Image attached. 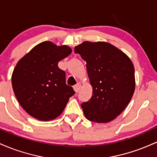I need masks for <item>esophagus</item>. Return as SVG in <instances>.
Here are the masks:
<instances>
[{
  "instance_id": "1",
  "label": "esophagus",
  "mask_w": 157,
  "mask_h": 157,
  "mask_svg": "<svg viewBox=\"0 0 157 157\" xmlns=\"http://www.w3.org/2000/svg\"><path fill=\"white\" fill-rule=\"evenodd\" d=\"M81 89V85L80 83L75 85V86H74V90L75 91V92H79L80 91V90Z\"/></svg>"
}]
</instances>
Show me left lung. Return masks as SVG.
Wrapping results in <instances>:
<instances>
[{"label":"left lung","instance_id":"8db88e82","mask_svg":"<svg viewBox=\"0 0 157 157\" xmlns=\"http://www.w3.org/2000/svg\"><path fill=\"white\" fill-rule=\"evenodd\" d=\"M75 52L86 62L93 88L91 99L81 104L85 116L92 122H111L134 94V65L124 52L109 43L85 41L75 46Z\"/></svg>","mask_w":157,"mask_h":157}]
</instances>
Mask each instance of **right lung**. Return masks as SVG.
<instances>
[{
  "instance_id": "right-lung-1",
  "label": "right lung",
  "mask_w": 157,
  "mask_h": 157,
  "mask_svg": "<svg viewBox=\"0 0 157 157\" xmlns=\"http://www.w3.org/2000/svg\"><path fill=\"white\" fill-rule=\"evenodd\" d=\"M71 53L67 46L45 41L35 46L16 65L12 85L19 103L32 117L49 121L60 116L75 91L66 85L58 63Z\"/></svg>"
}]
</instances>
